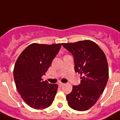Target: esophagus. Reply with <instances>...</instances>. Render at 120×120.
Wrapping results in <instances>:
<instances>
[{
  "label": "esophagus",
  "instance_id": "34e87169",
  "mask_svg": "<svg viewBox=\"0 0 120 120\" xmlns=\"http://www.w3.org/2000/svg\"><path fill=\"white\" fill-rule=\"evenodd\" d=\"M64 85V83H61V82H59L58 83V85H59V86H63V85Z\"/></svg>",
  "mask_w": 120,
  "mask_h": 120
}]
</instances>
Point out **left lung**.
Masks as SVG:
<instances>
[{
    "label": "left lung",
    "mask_w": 120,
    "mask_h": 120,
    "mask_svg": "<svg viewBox=\"0 0 120 120\" xmlns=\"http://www.w3.org/2000/svg\"><path fill=\"white\" fill-rule=\"evenodd\" d=\"M74 56L75 71L82 79L79 86H73L66 96L67 103L78 111L90 109L96 103L106 86L109 66L104 51L96 43L85 40L75 43H62Z\"/></svg>",
    "instance_id": "1"
}]
</instances>
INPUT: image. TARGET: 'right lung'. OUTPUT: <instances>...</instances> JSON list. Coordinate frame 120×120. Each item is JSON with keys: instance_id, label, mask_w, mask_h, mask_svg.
Here are the masks:
<instances>
[{"instance_id": "obj_1", "label": "right lung", "mask_w": 120, "mask_h": 120, "mask_svg": "<svg viewBox=\"0 0 120 120\" xmlns=\"http://www.w3.org/2000/svg\"><path fill=\"white\" fill-rule=\"evenodd\" d=\"M61 46V43H32L16 61L13 70L16 86L22 100L30 107L44 109L53 102L58 85L43 81L41 77L45 75Z\"/></svg>"}]
</instances>
